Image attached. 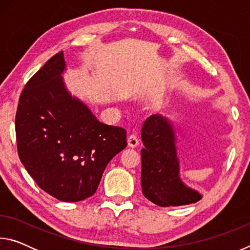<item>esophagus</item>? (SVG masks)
I'll return each mask as SVG.
<instances>
[{
  "instance_id": "esophagus-1",
  "label": "esophagus",
  "mask_w": 250,
  "mask_h": 250,
  "mask_svg": "<svg viewBox=\"0 0 250 250\" xmlns=\"http://www.w3.org/2000/svg\"><path fill=\"white\" fill-rule=\"evenodd\" d=\"M128 146L130 147H137L139 146V139L135 134H131L128 138Z\"/></svg>"
}]
</instances>
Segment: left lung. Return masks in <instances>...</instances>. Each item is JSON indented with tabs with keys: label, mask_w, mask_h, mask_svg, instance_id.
Returning <instances> with one entry per match:
<instances>
[{
	"label": "left lung",
	"mask_w": 250,
	"mask_h": 250,
	"mask_svg": "<svg viewBox=\"0 0 250 250\" xmlns=\"http://www.w3.org/2000/svg\"><path fill=\"white\" fill-rule=\"evenodd\" d=\"M141 186L147 200L161 207L182 206L203 197L181 179L175 129L162 115L147 118L142 125Z\"/></svg>",
	"instance_id": "8db88e82"
}]
</instances>
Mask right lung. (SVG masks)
I'll use <instances>...</instances> for the list:
<instances>
[{"instance_id": "1", "label": "right lung", "mask_w": 250, "mask_h": 250, "mask_svg": "<svg viewBox=\"0 0 250 250\" xmlns=\"http://www.w3.org/2000/svg\"><path fill=\"white\" fill-rule=\"evenodd\" d=\"M64 52L28 80L15 117L20 160L37 185L62 202L94 195L105 167L126 146V131L104 125L62 79Z\"/></svg>"}]
</instances>
